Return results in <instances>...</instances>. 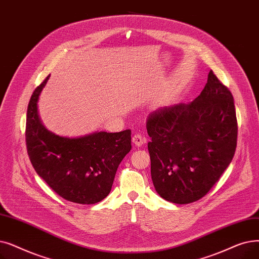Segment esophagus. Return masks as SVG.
Masks as SVG:
<instances>
[{
    "label": "esophagus",
    "instance_id": "esophagus-1",
    "mask_svg": "<svg viewBox=\"0 0 259 259\" xmlns=\"http://www.w3.org/2000/svg\"><path fill=\"white\" fill-rule=\"evenodd\" d=\"M132 142H133V144L136 145V146H142L145 142H146V138L143 136L142 133H134V136L132 137Z\"/></svg>",
    "mask_w": 259,
    "mask_h": 259
}]
</instances>
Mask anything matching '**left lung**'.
<instances>
[{"label":"left lung","instance_id":"8db88e82","mask_svg":"<svg viewBox=\"0 0 259 259\" xmlns=\"http://www.w3.org/2000/svg\"><path fill=\"white\" fill-rule=\"evenodd\" d=\"M146 127L154 188L177 204L204 197L232 162L237 146L233 95L211 70L193 102L151 112Z\"/></svg>","mask_w":259,"mask_h":259}]
</instances>
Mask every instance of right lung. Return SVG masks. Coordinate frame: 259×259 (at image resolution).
Masks as SVG:
<instances>
[{"instance_id": "obj_1", "label": "right lung", "mask_w": 259, "mask_h": 259, "mask_svg": "<svg viewBox=\"0 0 259 259\" xmlns=\"http://www.w3.org/2000/svg\"><path fill=\"white\" fill-rule=\"evenodd\" d=\"M50 75L32 92L25 141L31 165L54 192L78 204H94L112 188L118 165L131 150V130L100 131L82 138L56 136L44 127L37 102Z\"/></svg>"}]
</instances>
